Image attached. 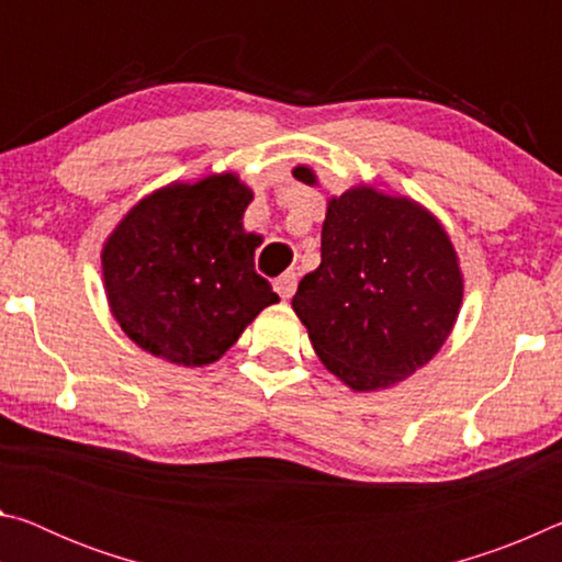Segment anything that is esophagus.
<instances>
[{
    "instance_id": "obj_1",
    "label": "esophagus",
    "mask_w": 562,
    "mask_h": 562,
    "mask_svg": "<svg viewBox=\"0 0 562 562\" xmlns=\"http://www.w3.org/2000/svg\"><path fill=\"white\" fill-rule=\"evenodd\" d=\"M274 290H278L280 297L290 300L292 294H294V290H297V274H294V272H282L280 278L274 280Z\"/></svg>"
}]
</instances>
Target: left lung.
<instances>
[{
    "mask_svg": "<svg viewBox=\"0 0 562 562\" xmlns=\"http://www.w3.org/2000/svg\"><path fill=\"white\" fill-rule=\"evenodd\" d=\"M294 178L312 186L310 168ZM463 282L443 227L406 198L355 188L329 201L322 262L292 307L317 357L357 392L396 384L449 337Z\"/></svg>",
    "mask_w": 562,
    "mask_h": 562,
    "instance_id": "obj_1",
    "label": "left lung"
}]
</instances>
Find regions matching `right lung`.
Masks as SVG:
<instances>
[{"instance_id":"add662e5","label":"right lung","mask_w":562,"mask_h":562,"mask_svg":"<svg viewBox=\"0 0 562 562\" xmlns=\"http://www.w3.org/2000/svg\"><path fill=\"white\" fill-rule=\"evenodd\" d=\"M252 193L211 176L140 201L103 247L113 317L140 349L183 367L223 357L280 297L255 272L258 237L245 235Z\"/></svg>"}]
</instances>
